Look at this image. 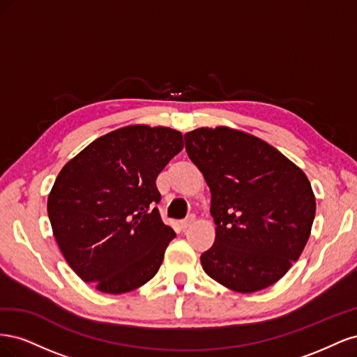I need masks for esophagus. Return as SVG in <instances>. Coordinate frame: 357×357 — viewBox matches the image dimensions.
Listing matches in <instances>:
<instances>
[{
    "instance_id": "obj_1",
    "label": "esophagus",
    "mask_w": 357,
    "mask_h": 357,
    "mask_svg": "<svg viewBox=\"0 0 357 357\" xmlns=\"http://www.w3.org/2000/svg\"><path fill=\"white\" fill-rule=\"evenodd\" d=\"M193 222H195V215H189V218H186L185 220L180 222V226H181L183 229H186L188 226H190Z\"/></svg>"
}]
</instances>
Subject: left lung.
Masks as SVG:
<instances>
[{"mask_svg":"<svg viewBox=\"0 0 357 357\" xmlns=\"http://www.w3.org/2000/svg\"><path fill=\"white\" fill-rule=\"evenodd\" d=\"M185 144L211 192L215 240L201 255L204 271L240 294L277 283L304 250L316 215L304 171L261 138L226 126L190 131Z\"/></svg>","mask_w":357,"mask_h":357,"instance_id":"1","label":"left lung"}]
</instances>
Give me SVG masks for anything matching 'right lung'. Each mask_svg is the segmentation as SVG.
Wrapping results in <instances>:
<instances>
[{
    "label": "right lung",
    "mask_w": 357,
    "mask_h": 357,
    "mask_svg": "<svg viewBox=\"0 0 357 357\" xmlns=\"http://www.w3.org/2000/svg\"><path fill=\"white\" fill-rule=\"evenodd\" d=\"M181 149L176 129L132 125L96 138L61 169L47 214L84 283L119 295L155 277L176 236L156 208V178Z\"/></svg>",
    "instance_id": "add662e5"
}]
</instances>
